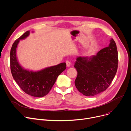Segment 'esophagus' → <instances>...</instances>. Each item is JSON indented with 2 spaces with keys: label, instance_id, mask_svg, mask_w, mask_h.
Here are the masks:
<instances>
[{
  "label": "esophagus",
  "instance_id": "esophagus-1",
  "mask_svg": "<svg viewBox=\"0 0 131 131\" xmlns=\"http://www.w3.org/2000/svg\"><path fill=\"white\" fill-rule=\"evenodd\" d=\"M66 66L67 67H70L71 65V62L70 61L68 60H67L66 61Z\"/></svg>",
  "mask_w": 131,
  "mask_h": 131
}]
</instances>
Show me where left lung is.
<instances>
[{
	"instance_id": "obj_1",
	"label": "left lung",
	"mask_w": 131,
	"mask_h": 131,
	"mask_svg": "<svg viewBox=\"0 0 131 131\" xmlns=\"http://www.w3.org/2000/svg\"><path fill=\"white\" fill-rule=\"evenodd\" d=\"M118 52L115 41L95 56L78 57L74 67L78 72L75 85L85 96H93L105 91L114 78L118 67Z\"/></svg>"
}]
</instances>
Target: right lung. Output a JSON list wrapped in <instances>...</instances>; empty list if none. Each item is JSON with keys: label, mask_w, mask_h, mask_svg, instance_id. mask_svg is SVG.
<instances>
[{"label": "right lung", "mask_w": 131, "mask_h": 131, "mask_svg": "<svg viewBox=\"0 0 131 131\" xmlns=\"http://www.w3.org/2000/svg\"><path fill=\"white\" fill-rule=\"evenodd\" d=\"M29 35L27 31L13 43L10 53V70L14 79L24 92L33 97H42L49 92L58 77L65 70L66 64L62 63L36 72L24 69L18 61L16 48L20 40Z\"/></svg>", "instance_id": "1"}]
</instances>
